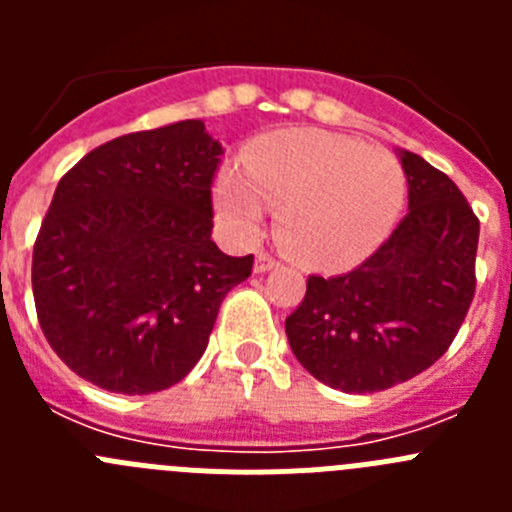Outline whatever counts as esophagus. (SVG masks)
Returning <instances> with one entry per match:
<instances>
[{
    "label": "esophagus",
    "instance_id": "34e87169",
    "mask_svg": "<svg viewBox=\"0 0 512 512\" xmlns=\"http://www.w3.org/2000/svg\"><path fill=\"white\" fill-rule=\"evenodd\" d=\"M277 264H279V261L266 251H261L259 256H256V271H259V274H264V271H271Z\"/></svg>",
    "mask_w": 512,
    "mask_h": 512
}]
</instances>
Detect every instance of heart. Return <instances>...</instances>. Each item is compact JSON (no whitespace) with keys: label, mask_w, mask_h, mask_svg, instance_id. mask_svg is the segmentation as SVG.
<instances>
[{"label":"heart","mask_w":512,"mask_h":512,"mask_svg":"<svg viewBox=\"0 0 512 512\" xmlns=\"http://www.w3.org/2000/svg\"><path fill=\"white\" fill-rule=\"evenodd\" d=\"M405 202V171L390 151L325 130H287L253 143L243 171L217 176L215 207L235 238H253L277 207L279 241L320 269L366 259Z\"/></svg>","instance_id":"obj_1"}]
</instances>
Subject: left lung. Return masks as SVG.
Returning a JSON list of instances; mask_svg holds the SVG:
<instances>
[{
  "label": "left lung",
  "instance_id": "8db88e82",
  "mask_svg": "<svg viewBox=\"0 0 512 512\" xmlns=\"http://www.w3.org/2000/svg\"><path fill=\"white\" fill-rule=\"evenodd\" d=\"M408 215L341 277H307L287 318L297 361L341 392H379L436 364L474 300L479 220L467 197L418 153H400Z\"/></svg>",
  "mask_w": 512,
  "mask_h": 512
}]
</instances>
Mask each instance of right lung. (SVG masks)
<instances>
[{"mask_svg": "<svg viewBox=\"0 0 512 512\" xmlns=\"http://www.w3.org/2000/svg\"><path fill=\"white\" fill-rule=\"evenodd\" d=\"M223 146L202 120L120 135L63 174L33 248L45 338L81 379L120 395L182 382L253 253L212 241Z\"/></svg>", "mask_w": 512, "mask_h": 512, "instance_id": "add662e5", "label": "right lung"}]
</instances>
